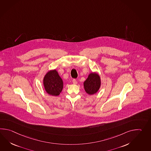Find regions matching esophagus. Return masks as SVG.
I'll return each instance as SVG.
<instances>
[{
  "label": "esophagus",
  "mask_w": 151,
  "mask_h": 151,
  "mask_svg": "<svg viewBox=\"0 0 151 151\" xmlns=\"http://www.w3.org/2000/svg\"><path fill=\"white\" fill-rule=\"evenodd\" d=\"M73 84H77V81L75 79H74V80H73Z\"/></svg>",
  "instance_id": "34e87169"
}]
</instances>
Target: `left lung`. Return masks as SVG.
Returning <instances> with one entry per match:
<instances>
[{
    "instance_id": "8db88e82",
    "label": "left lung",
    "mask_w": 151,
    "mask_h": 151,
    "mask_svg": "<svg viewBox=\"0 0 151 151\" xmlns=\"http://www.w3.org/2000/svg\"><path fill=\"white\" fill-rule=\"evenodd\" d=\"M84 88L86 92L89 95L96 93L101 86V78L96 73H91L87 80L84 82Z\"/></svg>"
}]
</instances>
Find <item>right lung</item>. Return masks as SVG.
I'll return each mask as SVG.
<instances>
[{"instance_id": "right-lung-1", "label": "right lung", "mask_w": 151, "mask_h": 151, "mask_svg": "<svg viewBox=\"0 0 151 151\" xmlns=\"http://www.w3.org/2000/svg\"><path fill=\"white\" fill-rule=\"evenodd\" d=\"M44 89L52 96H58L62 91L63 82L56 70L49 71L43 78Z\"/></svg>"}]
</instances>
